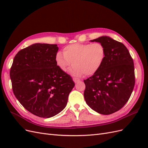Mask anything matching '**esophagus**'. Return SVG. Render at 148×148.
I'll list each match as a JSON object with an SVG mask.
<instances>
[{"instance_id": "esophagus-1", "label": "esophagus", "mask_w": 148, "mask_h": 148, "mask_svg": "<svg viewBox=\"0 0 148 148\" xmlns=\"http://www.w3.org/2000/svg\"><path fill=\"white\" fill-rule=\"evenodd\" d=\"M73 82L75 83H78V82H79V79H78V78H73Z\"/></svg>"}]
</instances>
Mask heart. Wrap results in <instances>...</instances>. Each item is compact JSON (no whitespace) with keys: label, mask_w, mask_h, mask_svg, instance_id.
Instances as JSON below:
<instances>
[{"label":"heart","mask_w":148,"mask_h":148,"mask_svg":"<svg viewBox=\"0 0 148 148\" xmlns=\"http://www.w3.org/2000/svg\"><path fill=\"white\" fill-rule=\"evenodd\" d=\"M106 56V48L100 42L75 43L66 46L64 53L57 52L56 60L59 69L65 72L73 62L71 74L81 77L84 74L91 76L97 72L104 63Z\"/></svg>","instance_id":"1"}]
</instances>
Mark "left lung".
I'll return each instance as SVG.
<instances>
[{
    "instance_id": "obj_1",
    "label": "left lung",
    "mask_w": 148,
    "mask_h": 148,
    "mask_svg": "<svg viewBox=\"0 0 148 148\" xmlns=\"http://www.w3.org/2000/svg\"><path fill=\"white\" fill-rule=\"evenodd\" d=\"M91 41L102 44L106 56L97 72L84 80V97L92 110L109 115L122 109L130 97L135 83L133 60L122 42L108 36Z\"/></svg>"
}]
</instances>
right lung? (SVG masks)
Returning <instances> with one entry per match:
<instances>
[{
  "instance_id": "add662e5",
  "label": "right lung",
  "mask_w": 148,
  "mask_h": 148,
  "mask_svg": "<svg viewBox=\"0 0 148 148\" xmlns=\"http://www.w3.org/2000/svg\"><path fill=\"white\" fill-rule=\"evenodd\" d=\"M57 44L36 43L21 49L10 71L13 92L20 104L39 117L50 118L66 106L75 86L57 65Z\"/></svg>"
}]
</instances>
